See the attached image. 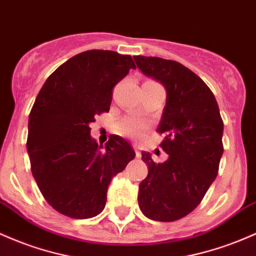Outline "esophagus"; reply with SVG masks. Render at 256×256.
<instances>
[{
    "label": "esophagus",
    "instance_id": "1",
    "mask_svg": "<svg viewBox=\"0 0 256 256\" xmlns=\"http://www.w3.org/2000/svg\"><path fill=\"white\" fill-rule=\"evenodd\" d=\"M134 152H136V156H137V158H141L142 154H141V150H140V146L134 143Z\"/></svg>",
    "mask_w": 256,
    "mask_h": 256
}]
</instances>
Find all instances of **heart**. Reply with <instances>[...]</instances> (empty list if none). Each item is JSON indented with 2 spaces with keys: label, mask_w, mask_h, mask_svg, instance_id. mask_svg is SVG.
Masks as SVG:
<instances>
[{
  "label": "heart",
  "mask_w": 256,
  "mask_h": 256,
  "mask_svg": "<svg viewBox=\"0 0 256 256\" xmlns=\"http://www.w3.org/2000/svg\"><path fill=\"white\" fill-rule=\"evenodd\" d=\"M147 128L148 124L136 115H126L118 124L119 132L125 134V136L132 137V138H137V137L141 136Z\"/></svg>",
  "instance_id": "obj_1"
}]
</instances>
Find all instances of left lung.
<instances>
[{"label":"left lung","instance_id":"left-lung-1","mask_svg":"<svg viewBox=\"0 0 256 256\" xmlns=\"http://www.w3.org/2000/svg\"><path fill=\"white\" fill-rule=\"evenodd\" d=\"M134 58L143 74L166 90L156 131L165 134L160 147L169 156L166 162H154L142 152L148 175L137 199L148 218L171 222L193 212L218 176L224 122L214 94L192 70L159 57Z\"/></svg>","mask_w":256,"mask_h":256}]
</instances>
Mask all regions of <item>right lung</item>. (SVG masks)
Masks as SVG:
<instances>
[{
  "label": "right lung",
  "mask_w": 256,
  "mask_h": 256,
  "mask_svg": "<svg viewBox=\"0 0 256 256\" xmlns=\"http://www.w3.org/2000/svg\"><path fill=\"white\" fill-rule=\"evenodd\" d=\"M130 69H136L131 56L86 50L56 69L36 97L26 150L42 196L60 214H100L112 178L136 156L122 137L112 134L103 148L90 134V124L109 112L112 91Z\"/></svg>",
  "instance_id": "add662e5"
}]
</instances>
